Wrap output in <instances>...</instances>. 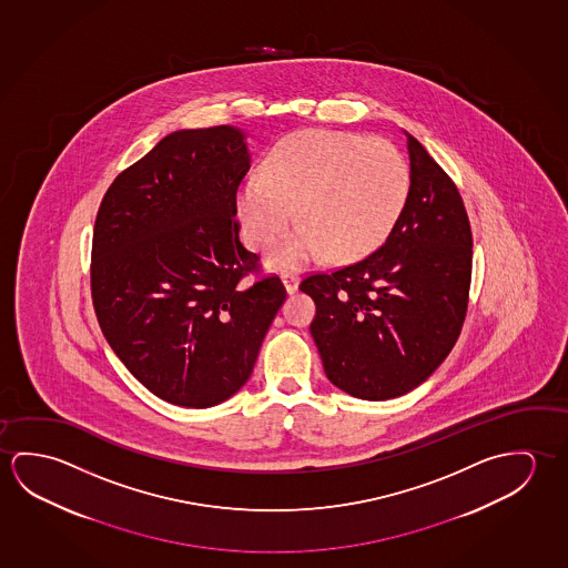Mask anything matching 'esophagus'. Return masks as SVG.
<instances>
[{
  "mask_svg": "<svg viewBox=\"0 0 568 568\" xmlns=\"http://www.w3.org/2000/svg\"><path fill=\"white\" fill-rule=\"evenodd\" d=\"M282 282H284V286L288 290V294H294L297 290V284H300V276L294 274V272H282Z\"/></svg>",
  "mask_w": 568,
  "mask_h": 568,
  "instance_id": "34e87169",
  "label": "esophagus"
}]
</instances>
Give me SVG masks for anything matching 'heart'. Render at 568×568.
I'll use <instances>...</instances> for the list:
<instances>
[{
  "instance_id": "obj_1",
  "label": "heart",
  "mask_w": 568,
  "mask_h": 568,
  "mask_svg": "<svg viewBox=\"0 0 568 568\" xmlns=\"http://www.w3.org/2000/svg\"><path fill=\"white\" fill-rule=\"evenodd\" d=\"M408 193V165L387 140L304 130L280 140L264 173L243 181L236 211L254 248L271 244L296 215L302 225L272 246L268 261L300 268L325 253L335 262L375 253L398 225Z\"/></svg>"
}]
</instances>
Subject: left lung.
<instances>
[{
	"instance_id": "obj_1",
	"label": "left lung",
	"mask_w": 568,
	"mask_h": 568,
	"mask_svg": "<svg viewBox=\"0 0 568 568\" xmlns=\"http://www.w3.org/2000/svg\"><path fill=\"white\" fill-rule=\"evenodd\" d=\"M410 193L375 253L300 290L327 378L347 395L387 400L418 387L458 342L468 312L471 229L450 175L406 134Z\"/></svg>"
}]
</instances>
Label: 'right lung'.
<instances>
[{
  "label": "right lung",
  "mask_w": 568,
  "mask_h": 568,
  "mask_svg": "<svg viewBox=\"0 0 568 568\" xmlns=\"http://www.w3.org/2000/svg\"><path fill=\"white\" fill-rule=\"evenodd\" d=\"M251 170L241 130H181L112 181L92 234L91 292L118 359L172 405L207 408L253 373L286 288L239 241ZM260 278L244 283L246 275Z\"/></svg>",
  "instance_id": "add662e5"
}]
</instances>
